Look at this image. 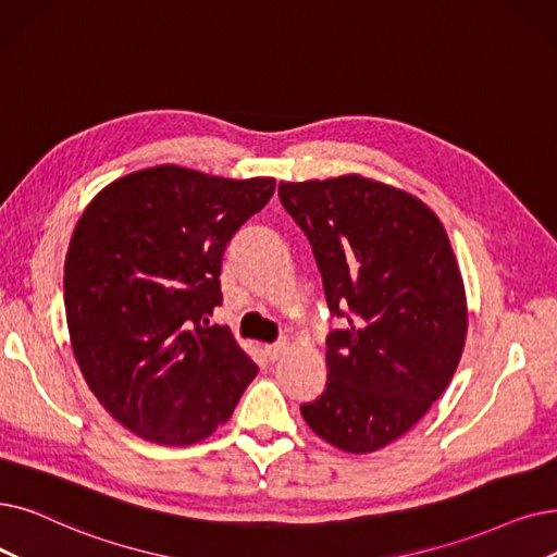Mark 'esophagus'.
I'll use <instances>...</instances> for the list:
<instances>
[{"label":"esophagus","instance_id":"1","mask_svg":"<svg viewBox=\"0 0 557 557\" xmlns=\"http://www.w3.org/2000/svg\"><path fill=\"white\" fill-rule=\"evenodd\" d=\"M288 350V344L286 342H277V344H271L265 346V357H269L271 361H277L280 357H284Z\"/></svg>","mask_w":557,"mask_h":557}]
</instances>
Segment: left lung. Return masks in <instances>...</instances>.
Returning <instances> with one entry per match:
<instances>
[{"label": "left lung", "mask_w": 557, "mask_h": 557, "mask_svg": "<svg viewBox=\"0 0 557 557\" xmlns=\"http://www.w3.org/2000/svg\"><path fill=\"white\" fill-rule=\"evenodd\" d=\"M332 317L327 384L302 419L327 444L373 453L398 440L448 386L467 336V298L440 223L405 190L359 175L282 182Z\"/></svg>", "instance_id": "obj_1"}]
</instances>
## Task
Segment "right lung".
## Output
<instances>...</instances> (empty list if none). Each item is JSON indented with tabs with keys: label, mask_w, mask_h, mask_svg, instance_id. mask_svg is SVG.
<instances>
[{
	"label": "right lung",
	"mask_w": 557,
	"mask_h": 557,
	"mask_svg": "<svg viewBox=\"0 0 557 557\" xmlns=\"http://www.w3.org/2000/svg\"><path fill=\"white\" fill-rule=\"evenodd\" d=\"M275 180H223L157 165L109 184L65 255L72 352L90 392L138 437L207 440L257 375L227 327L221 265L232 236L273 198Z\"/></svg>",
	"instance_id": "1"
}]
</instances>
